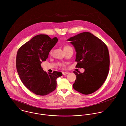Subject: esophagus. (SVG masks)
<instances>
[{
	"label": "esophagus",
	"mask_w": 126,
	"mask_h": 126,
	"mask_svg": "<svg viewBox=\"0 0 126 126\" xmlns=\"http://www.w3.org/2000/svg\"><path fill=\"white\" fill-rule=\"evenodd\" d=\"M62 74H63V75H66V74H68V72H63Z\"/></svg>",
	"instance_id": "obj_1"
}]
</instances>
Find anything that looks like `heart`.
Returning <instances> with one entry per match:
<instances>
[{"label":"heart","mask_w":126,"mask_h":126,"mask_svg":"<svg viewBox=\"0 0 126 126\" xmlns=\"http://www.w3.org/2000/svg\"><path fill=\"white\" fill-rule=\"evenodd\" d=\"M69 47H70V46H69V45H65V46H64V49H66V48H69Z\"/></svg>","instance_id":"heart-1"}]
</instances>
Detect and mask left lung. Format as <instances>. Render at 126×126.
Masks as SVG:
<instances>
[{"label": "left lung", "mask_w": 126, "mask_h": 126, "mask_svg": "<svg viewBox=\"0 0 126 126\" xmlns=\"http://www.w3.org/2000/svg\"><path fill=\"white\" fill-rule=\"evenodd\" d=\"M75 47L77 68H84V73L76 75L73 87L85 95L92 94L102 86L109 73L110 57L107 45L92 33L85 32L67 40Z\"/></svg>", "instance_id": "8db88e82"}]
</instances>
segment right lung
I'll return each mask as SVG.
<instances>
[{"instance_id": "right-lung-1", "label": "right lung", "mask_w": 126, "mask_h": 126, "mask_svg": "<svg viewBox=\"0 0 126 126\" xmlns=\"http://www.w3.org/2000/svg\"><path fill=\"white\" fill-rule=\"evenodd\" d=\"M58 39L47 35L35 36L18 50L16 65L18 74L24 86L33 93L45 96L56 88V79L62 75L60 72L46 73L41 66Z\"/></svg>"}]
</instances>
